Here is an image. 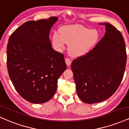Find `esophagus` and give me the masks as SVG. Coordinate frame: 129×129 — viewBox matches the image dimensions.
Here are the masks:
<instances>
[{
  "instance_id": "esophagus-1",
  "label": "esophagus",
  "mask_w": 129,
  "mask_h": 129,
  "mask_svg": "<svg viewBox=\"0 0 129 129\" xmlns=\"http://www.w3.org/2000/svg\"><path fill=\"white\" fill-rule=\"evenodd\" d=\"M65 60H66V63L67 66H69L71 64V62H71V60L69 58H68V57H66V58L65 59Z\"/></svg>"
}]
</instances>
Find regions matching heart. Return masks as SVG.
I'll return each instance as SVG.
<instances>
[{
    "label": "heart",
    "mask_w": 129,
    "mask_h": 129,
    "mask_svg": "<svg viewBox=\"0 0 129 129\" xmlns=\"http://www.w3.org/2000/svg\"><path fill=\"white\" fill-rule=\"evenodd\" d=\"M100 38L96 29L81 25H69L60 28L59 33H53L51 42L54 49L58 51H63L67 44H69L70 55L80 57L86 55L94 48Z\"/></svg>",
    "instance_id": "1"
}]
</instances>
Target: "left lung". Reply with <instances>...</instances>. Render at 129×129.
Returning <instances> with one entry per match:
<instances>
[{
	"mask_svg": "<svg viewBox=\"0 0 129 129\" xmlns=\"http://www.w3.org/2000/svg\"><path fill=\"white\" fill-rule=\"evenodd\" d=\"M104 36L86 55L72 63L76 92L84 103H97L113 95L120 85L127 61L121 32L109 23Z\"/></svg>",
	"mask_w": 129,
	"mask_h": 129,
	"instance_id": "1",
	"label": "left lung"
}]
</instances>
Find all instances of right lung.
Segmentation results:
<instances>
[{
    "label": "right lung",
    "mask_w": 129,
    "mask_h": 129,
    "mask_svg": "<svg viewBox=\"0 0 129 129\" xmlns=\"http://www.w3.org/2000/svg\"><path fill=\"white\" fill-rule=\"evenodd\" d=\"M57 19L29 20L9 38V76L16 91L30 103L42 104L52 98L57 79L67 69L64 56L53 49L49 39L50 29Z\"/></svg>",
    "instance_id": "add662e5"
}]
</instances>
